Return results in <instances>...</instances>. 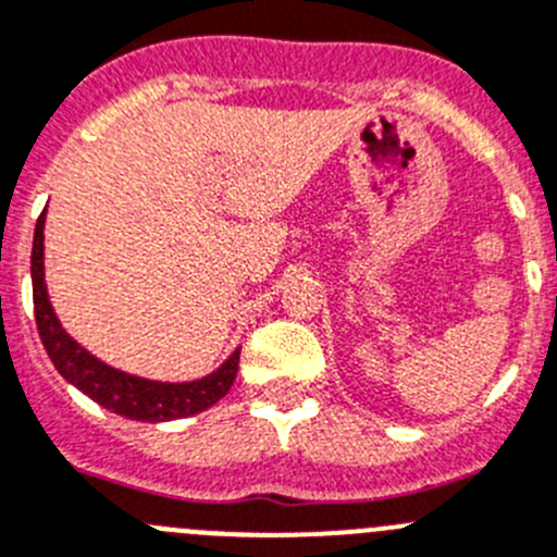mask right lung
Here are the masks:
<instances>
[{
    "instance_id": "add662e5",
    "label": "right lung",
    "mask_w": 557,
    "mask_h": 557,
    "mask_svg": "<svg viewBox=\"0 0 557 557\" xmlns=\"http://www.w3.org/2000/svg\"><path fill=\"white\" fill-rule=\"evenodd\" d=\"M44 222L46 211L38 216L33 242L35 321H38V332L46 346V355L51 357L54 368L67 382L79 387L85 396H90L92 401L101 404L109 412L121 414V418L145 420V423L189 418V414L214 407L222 396H227V389L233 387V379H236L238 371V355H242L238 349L214 373H208V376L197 379V382L184 384L150 382V379L132 376V373L103 366L90 351L82 349L79 343L60 326L54 310H51L49 294H46Z\"/></svg>"
}]
</instances>
